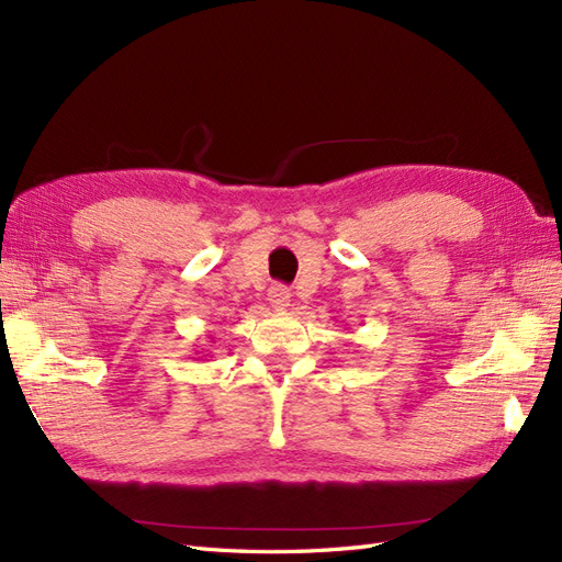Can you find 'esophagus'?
Wrapping results in <instances>:
<instances>
[{
  "label": "esophagus",
  "mask_w": 562,
  "mask_h": 562,
  "mask_svg": "<svg viewBox=\"0 0 562 562\" xmlns=\"http://www.w3.org/2000/svg\"><path fill=\"white\" fill-rule=\"evenodd\" d=\"M267 300H269V305L274 307V310H288V305H291V291H288L285 285L277 283V285L269 288Z\"/></svg>",
  "instance_id": "34e87169"
}]
</instances>
